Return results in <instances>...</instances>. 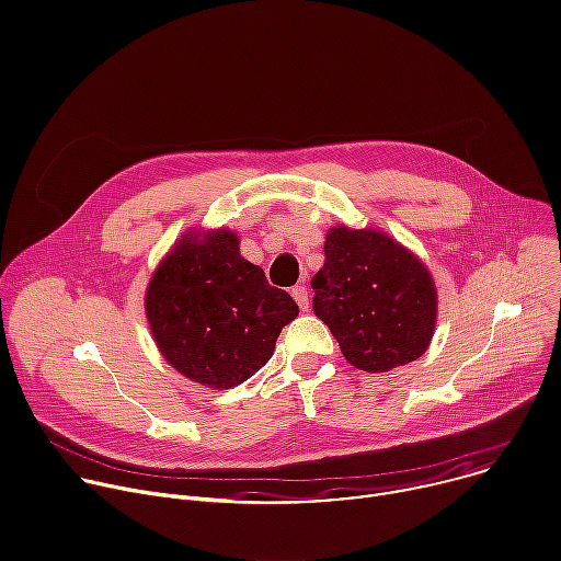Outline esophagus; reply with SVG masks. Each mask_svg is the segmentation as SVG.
I'll return each mask as SVG.
<instances>
[{
	"label": "esophagus",
	"mask_w": 561,
	"mask_h": 561,
	"mask_svg": "<svg viewBox=\"0 0 561 561\" xmlns=\"http://www.w3.org/2000/svg\"><path fill=\"white\" fill-rule=\"evenodd\" d=\"M290 295H293V299L297 301V307L301 309V311H309V290L304 288L301 284L299 286H295L293 290H290Z\"/></svg>",
	"instance_id": "esophagus-1"
}]
</instances>
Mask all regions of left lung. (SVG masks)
I'll use <instances>...</instances> for the list:
<instances>
[{
  "mask_svg": "<svg viewBox=\"0 0 561 561\" xmlns=\"http://www.w3.org/2000/svg\"><path fill=\"white\" fill-rule=\"evenodd\" d=\"M311 286L316 316L355 369L382 374L421 358L430 346L434 282L419 257L391 237L333 228Z\"/></svg>",
  "mask_w": 561,
  "mask_h": 561,
  "instance_id": "8db88e82",
  "label": "left lung"
}]
</instances>
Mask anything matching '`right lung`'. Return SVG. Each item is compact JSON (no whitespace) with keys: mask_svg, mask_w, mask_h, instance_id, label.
I'll list each match as a JSON object with an SVG mask.
<instances>
[{"mask_svg":"<svg viewBox=\"0 0 561 561\" xmlns=\"http://www.w3.org/2000/svg\"><path fill=\"white\" fill-rule=\"evenodd\" d=\"M145 311L165 360L217 389L260 371L299 313L286 290L241 257L230 230L183 237L151 277Z\"/></svg>","mask_w":561,"mask_h":561,"instance_id":"obj_1","label":"right lung"}]
</instances>
